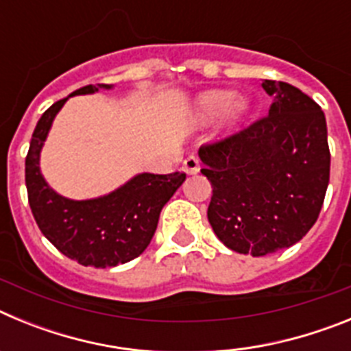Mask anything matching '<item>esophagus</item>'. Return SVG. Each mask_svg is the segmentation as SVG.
I'll return each mask as SVG.
<instances>
[{
  "label": "esophagus",
  "instance_id": "1",
  "mask_svg": "<svg viewBox=\"0 0 351 351\" xmlns=\"http://www.w3.org/2000/svg\"><path fill=\"white\" fill-rule=\"evenodd\" d=\"M182 170H184L186 173H190V176L200 172V161H198V158L197 156L186 158V160L182 161Z\"/></svg>",
  "mask_w": 351,
  "mask_h": 351
}]
</instances>
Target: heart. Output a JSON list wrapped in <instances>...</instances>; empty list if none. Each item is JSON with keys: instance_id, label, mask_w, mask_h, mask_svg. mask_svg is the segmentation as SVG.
Returning a JSON list of instances; mask_svg holds the SVG:
<instances>
[{"instance_id": "1", "label": "heart", "mask_w": 351, "mask_h": 351, "mask_svg": "<svg viewBox=\"0 0 351 351\" xmlns=\"http://www.w3.org/2000/svg\"><path fill=\"white\" fill-rule=\"evenodd\" d=\"M250 110L251 100L246 95H232V91L226 89H209L197 95L191 107V117L197 123H209L221 117L223 130L232 132L241 126Z\"/></svg>"}]
</instances>
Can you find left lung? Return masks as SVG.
I'll return each instance as SVG.
<instances>
[{"mask_svg":"<svg viewBox=\"0 0 351 351\" xmlns=\"http://www.w3.org/2000/svg\"><path fill=\"white\" fill-rule=\"evenodd\" d=\"M269 116L202 145L213 186L207 218L232 251L263 256L299 243L318 219L330 176L320 105L287 82L263 80Z\"/></svg>","mask_w":351,"mask_h":351,"instance_id":"8db88e82","label":"left lung"}]
</instances>
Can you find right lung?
Listing matches in <instances>:
<instances>
[{"mask_svg":"<svg viewBox=\"0 0 351 351\" xmlns=\"http://www.w3.org/2000/svg\"><path fill=\"white\" fill-rule=\"evenodd\" d=\"M112 84H89L42 114L26 156V188L31 213L42 234L68 258L86 267H116L137 258L156 232L160 213L186 173H137L104 197L71 200L54 191L40 172V153L68 98L112 89Z\"/></svg>","mask_w":351,"mask_h":351,"instance_id":"1","label":"right lung"}]
</instances>
